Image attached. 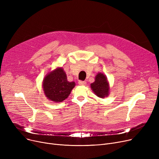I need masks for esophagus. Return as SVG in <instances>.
Listing matches in <instances>:
<instances>
[{"instance_id": "esophagus-1", "label": "esophagus", "mask_w": 159, "mask_h": 159, "mask_svg": "<svg viewBox=\"0 0 159 159\" xmlns=\"http://www.w3.org/2000/svg\"><path fill=\"white\" fill-rule=\"evenodd\" d=\"M79 85H81V86H85L86 84V81H82V80H79Z\"/></svg>"}]
</instances>
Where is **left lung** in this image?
Instances as JSON below:
<instances>
[{
    "label": "left lung",
    "mask_w": 159,
    "mask_h": 159,
    "mask_svg": "<svg viewBox=\"0 0 159 159\" xmlns=\"http://www.w3.org/2000/svg\"><path fill=\"white\" fill-rule=\"evenodd\" d=\"M91 88L98 97L104 98L109 95L110 86L106 75L98 73L96 75L95 82L91 84Z\"/></svg>",
    "instance_id": "1"
}]
</instances>
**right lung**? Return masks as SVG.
<instances>
[{"mask_svg": "<svg viewBox=\"0 0 159 159\" xmlns=\"http://www.w3.org/2000/svg\"><path fill=\"white\" fill-rule=\"evenodd\" d=\"M75 86L74 82H69L62 68H57L49 72L43 82L44 93L48 99L55 102H62L68 97Z\"/></svg>", "mask_w": 159, "mask_h": 159, "instance_id": "right-lung-1", "label": "right lung"}]
</instances>
